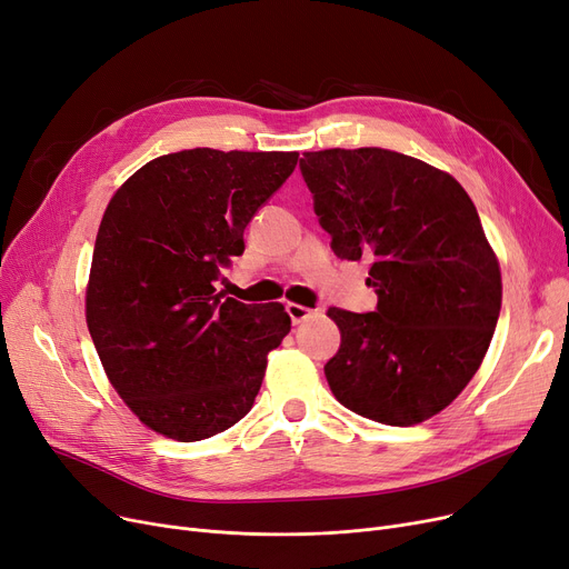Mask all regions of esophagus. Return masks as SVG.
Returning a JSON list of instances; mask_svg holds the SVG:
<instances>
[{"label":"esophagus","instance_id":"esophagus-1","mask_svg":"<svg viewBox=\"0 0 569 569\" xmlns=\"http://www.w3.org/2000/svg\"><path fill=\"white\" fill-rule=\"evenodd\" d=\"M286 311H288V316H290V320H292V326H300V323H305V320H309L311 316L318 313L316 309L302 307V305H298V302H288V305H286Z\"/></svg>","mask_w":569,"mask_h":569}]
</instances>
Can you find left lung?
<instances>
[{"instance_id": "1", "label": "left lung", "mask_w": 569, "mask_h": 569, "mask_svg": "<svg viewBox=\"0 0 569 569\" xmlns=\"http://www.w3.org/2000/svg\"><path fill=\"white\" fill-rule=\"evenodd\" d=\"M302 177L341 260L367 258L377 311L332 307L335 398L386 426L423 423L472 381L502 307L475 202L449 174L386 148L305 153Z\"/></svg>"}]
</instances>
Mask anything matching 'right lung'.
<instances>
[{
	"instance_id": "add662e5",
	"label": "right lung",
	"mask_w": 569,
	"mask_h": 569,
	"mask_svg": "<svg viewBox=\"0 0 569 569\" xmlns=\"http://www.w3.org/2000/svg\"><path fill=\"white\" fill-rule=\"evenodd\" d=\"M298 160L192 148L146 162L113 192L94 239L86 323L120 400L153 432L200 441L251 411L290 316L279 302L226 298L213 281Z\"/></svg>"
}]
</instances>
